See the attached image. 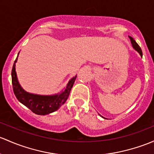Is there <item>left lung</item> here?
I'll use <instances>...</instances> for the list:
<instances>
[{
    "mask_svg": "<svg viewBox=\"0 0 154 154\" xmlns=\"http://www.w3.org/2000/svg\"><path fill=\"white\" fill-rule=\"evenodd\" d=\"M129 38H130V40H131V42L133 47H134V48H135V49L137 50V51H138L139 53H140V55L142 56V49H141V48L140 47V46H139V45L137 44V42H136L135 40H134V39H133V38H131V37H129Z\"/></svg>",
    "mask_w": 154,
    "mask_h": 154,
    "instance_id": "8db88e82",
    "label": "left lung"
}]
</instances>
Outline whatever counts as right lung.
Segmentation results:
<instances>
[{"mask_svg": "<svg viewBox=\"0 0 154 154\" xmlns=\"http://www.w3.org/2000/svg\"><path fill=\"white\" fill-rule=\"evenodd\" d=\"M18 56V55H17ZM17 57L14 60L12 69V82L13 91L17 100L29 108L31 111L38 115H46L57 111L65 102L67 100L70 94L77 76L74 77L68 83L66 88L60 94L53 96H40L27 93L20 87L17 81L15 72V63L17 62Z\"/></svg>", "mask_w": 154, "mask_h": 154, "instance_id": "1", "label": "right lung"}]
</instances>
